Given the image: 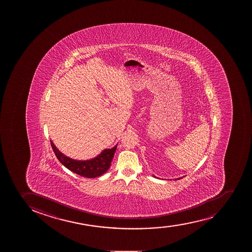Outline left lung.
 <instances>
[{
    "label": "left lung",
    "instance_id": "1",
    "mask_svg": "<svg viewBox=\"0 0 252 252\" xmlns=\"http://www.w3.org/2000/svg\"><path fill=\"white\" fill-rule=\"evenodd\" d=\"M177 179H178V180L182 179V177H179V178H177ZM177 179H175V180H177Z\"/></svg>",
    "mask_w": 252,
    "mask_h": 252
}]
</instances>
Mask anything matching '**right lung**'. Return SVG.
<instances>
[{
	"label": "right lung",
	"instance_id": "1",
	"mask_svg": "<svg viewBox=\"0 0 252 252\" xmlns=\"http://www.w3.org/2000/svg\"><path fill=\"white\" fill-rule=\"evenodd\" d=\"M50 142L53 152L55 153L56 156L60 162H62V164L64 165L71 172L88 178L99 177L107 172L111 166V162L117 146L116 145L112 149H106L99 155H97V157L94 158L92 159L79 161L72 159L63 155V153L60 152L58 148L56 147L52 140Z\"/></svg>",
	"mask_w": 252,
	"mask_h": 252
}]
</instances>
